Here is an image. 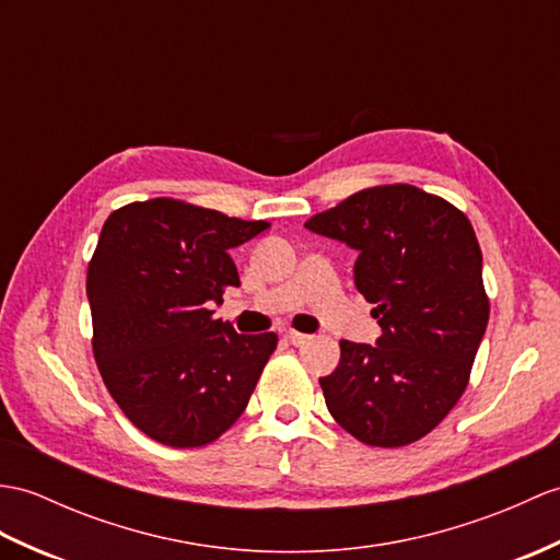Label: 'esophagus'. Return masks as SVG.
I'll list each match as a JSON object with an SVG mask.
<instances>
[{
    "instance_id": "esophagus-1",
    "label": "esophagus",
    "mask_w": 560,
    "mask_h": 560,
    "mask_svg": "<svg viewBox=\"0 0 560 560\" xmlns=\"http://www.w3.org/2000/svg\"><path fill=\"white\" fill-rule=\"evenodd\" d=\"M285 336H289V341H291L293 346H298V348L305 346V343L310 341V336H307V334H301V331H289Z\"/></svg>"
}]
</instances>
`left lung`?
<instances>
[{
  "mask_svg": "<svg viewBox=\"0 0 560 560\" xmlns=\"http://www.w3.org/2000/svg\"><path fill=\"white\" fill-rule=\"evenodd\" d=\"M358 253L355 289L382 327L376 346L341 341L322 392L368 446H408L463 396L489 322L482 250L458 207L408 184L374 186L305 221Z\"/></svg>",
  "mask_w": 560,
  "mask_h": 560,
  "instance_id": "8db88e82",
  "label": "left lung"
}]
</instances>
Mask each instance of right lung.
Here are the masks:
<instances>
[{
  "mask_svg": "<svg viewBox=\"0 0 560 560\" xmlns=\"http://www.w3.org/2000/svg\"><path fill=\"white\" fill-rule=\"evenodd\" d=\"M265 229L172 198L124 205L104 221L85 283L93 353L116 406L160 444H212L275 353V331L245 336L212 317L241 285L231 248Z\"/></svg>",
  "mask_w": 560,
  "mask_h": 560,
  "instance_id": "add662e5",
  "label": "right lung"
}]
</instances>
